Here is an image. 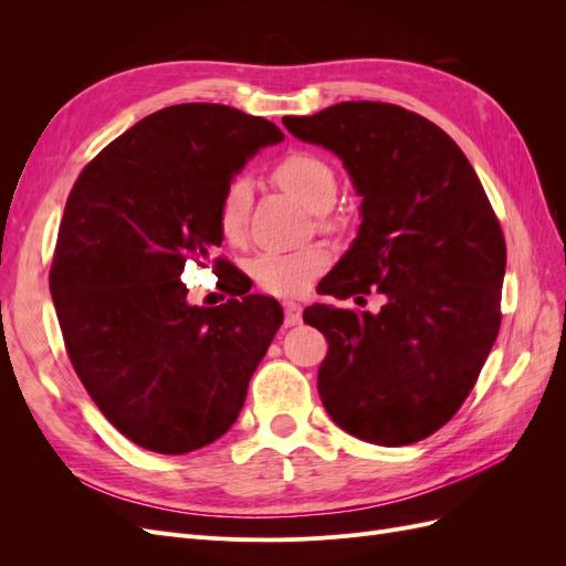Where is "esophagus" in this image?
Segmentation results:
<instances>
[{"mask_svg": "<svg viewBox=\"0 0 566 566\" xmlns=\"http://www.w3.org/2000/svg\"><path fill=\"white\" fill-rule=\"evenodd\" d=\"M283 310H285V325H297L302 321V306L297 302L285 300Z\"/></svg>", "mask_w": 566, "mask_h": 566, "instance_id": "esophagus-1", "label": "esophagus"}]
</instances>
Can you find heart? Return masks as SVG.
Wrapping results in <instances>:
<instances>
[{
	"label": "heart",
	"instance_id": "obj_1",
	"mask_svg": "<svg viewBox=\"0 0 566 566\" xmlns=\"http://www.w3.org/2000/svg\"><path fill=\"white\" fill-rule=\"evenodd\" d=\"M273 179L283 191L297 198L306 210L328 212L337 198V177L333 165L310 150H293L273 167ZM250 214V181L235 177L224 188L217 208L221 235L231 243L243 241ZM328 264V252L321 245L297 250H264L250 262L256 285L276 295H293L314 273Z\"/></svg>",
	"mask_w": 566,
	"mask_h": 566
}]
</instances>
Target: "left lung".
Segmentation results:
<instances>
[{
  "instance_id": "8db88e82",
  "label": "left lung",
  "mask_w": 566,
  "mask_h": 566,
  "mask_svg": "<svg viewBox=\"0 0 566 566\" xmlns=\"http://www.w3.org/2000/svg\"><path fill=\"white\" fill-rule=\"evenodd\" d=\"M283 125L333 150L361 196V227L318 293L364 300L378 287L387 297L380 314L304 310L328 339L321 401L358 439L416 443L455 416L499 337V219L465 153L418 113L345 101Z\"/></svg>"
}]
</instances>
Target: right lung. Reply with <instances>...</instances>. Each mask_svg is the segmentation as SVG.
Instances as JSON below:
<instances>
[{
  "mask_svg": "<svg viewBox=\"0 0 566 566\" xmlns=\"http://www.w3.org/2000/svg\"><path fill=\"white\" fill-rule=\"evenodd\" d=\"M279 142L231 106H169L101 150L67 196L49 290L77 378L136 447L181 455L227 434L281 328L276 300L193 306L181 283L186 262L221 245L229 181Z\"/></svg>",
  "mask_w": 566,
  "mask_h": 566,
  "instance_id": "right-lung-1",
  "label": "right lung"
}]
</instances>
